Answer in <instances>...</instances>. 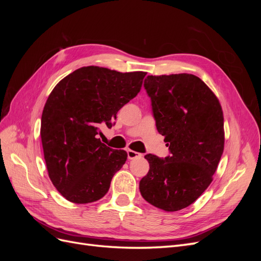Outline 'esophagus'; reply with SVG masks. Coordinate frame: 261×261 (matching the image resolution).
<instances>
[{"mask_svg": "<svg viewBox=\"0 0 261 261\" xmlns=\"http://www.w3.org/2000/svg\"><path fill=\"white\" fill-rule=\"evenodd\" d=\"M141 155V153H139V152H136V151H134V150H127V158L129 160H133V159H136V158H140Z\"/></svg>", "mask_w": 261, "mask_h": 261, "instance_id": "34e87169", "label": "esophagus"}]
</instances>
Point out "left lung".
<instances>
[{"instance_id": "left-lung-1", "label": "left lung", "mask_w": 261, "mask_h": 261, "mask_svg": "<svg viewBox=\"0 0 261 261\" xmlns=\"http://www.w3.org/2000/svg\"><path fill=\"white\" fill-rule=\"evenodd\" d=\"M144 87L170 154L164 159L145 155L150 169L139 191L152 206L178 211L212 181L224 148L222 108L209 87L192 74L149 75Z\"/></svg>"}]
</instances>
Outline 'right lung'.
I'll list each match as a JSON object with an SVG mask.
<instances>
[{"label":"right lung","instance_id":"1","mask_svg":"<svg viewBox=\"0 0 261 261\" xmlns=\"http://www.w3.org/2000/svg\"><path fill=\"white\" fill-rule=\"evenodd\" d=\"M145 76L86 66L63 78L50 93L41 116L43 154L52 184L68 201L89 203L108 193L127 153L102 144L99 128L112 127Z\"/></svg>","mask_w":261,"mask_h":261}]
</instances>
